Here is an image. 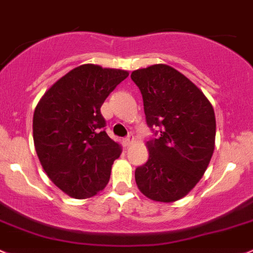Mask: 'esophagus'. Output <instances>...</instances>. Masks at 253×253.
<instances>
[{
	"label": "esophagus",
	"mask_w": 253,
	"mask_h": 253,
	"mask_svg": "<svg viewBox=\"0 0 253 253\" xmlns=\"http://www.w3.org/2000/svg\"><path fill=\"white\" fill-rule=\"evenodd\" d=\"M132 140H134V136H132V135H127L126 137H124V139H123L124 145H126V146H129V145L131 144V142H132Z\"/></svg>",
	"instance_id": "obj_1"
}]
</instances>
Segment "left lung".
Instances as JSON below:
<instances>
[{
    "label": "left lung",
    "mask_w": 253,
    "mask_h": 253,
    "mask_svg": "<svg viewBox=\"0 0 253 253\" xmlns=\"http://www.w3.org/2000/svg\"><path fill=\"white\" fill-rule=\"evenodd\" d=\"M131 80L153 132L147 162L135 169L137 187L153 201H176L207 169L214 150V111L194 83L166 64L134 70Z\"/></svg>",
    "instance_id": "obj_1"
}]
</instances>
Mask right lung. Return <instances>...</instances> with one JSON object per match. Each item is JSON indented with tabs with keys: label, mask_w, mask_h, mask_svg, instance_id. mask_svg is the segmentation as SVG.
<instances>
[{
	"label": "right lung",
	"mask_w": 253,
	"mask_h": 253,
	"mask_svg": "<svg viewBox=\"0 0 253 253\" xmlns=\"http://www.w3.org/2000/svg\"><path fill=\"white\" fill-rule=\"evenodd\" d=\"M129 73L84 64L48 88L34 112V144L53 184L74 199L105 189L121 147L106 132L101 106Z\"/></svg>",
	"instance_id": "obj_1"
}]
</instances>
